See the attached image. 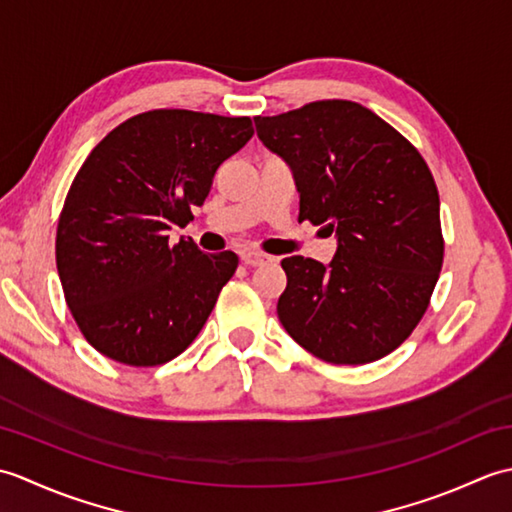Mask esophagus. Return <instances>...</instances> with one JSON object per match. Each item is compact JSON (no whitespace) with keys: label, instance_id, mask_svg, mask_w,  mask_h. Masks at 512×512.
I'll return each mask as SVG.
<instances>
[{"label":"esophagus","instance_id":"34e87169","mask_svg":"<svg viewBox=\"0 0 512 512\" xmlns=\"http://www.w3.org/2000/svg\"><path fill=\"white\" fill-rule=\"evenodd\" d=\"M268 255H264V253H255V250H246V253H242V262L246 264V266H262V264H266L268 262Z\"/></svg>","mask_w":512,"mask_h":512}]
</instances>
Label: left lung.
Listing matches in <instances>:
<instances>
[{"instance_id":"8db88e82","label":"left lung","mask_w":512,"mask_h":512,"mask_svg":"<svg viewBox=\"0 0 512 512\" xmlns=\"http://www.w3.org/2000/svg\"><path fill=\"white\" fill-rule=\"evenodd\" d=\"M255 127L292 169L299 222L323 224L339 242L328 266L301 255L281 262V325L325 363L365 365L394 352L427 312L444 257L427 162L352 101L255 116Z\"/></svg>"}]
</instances>
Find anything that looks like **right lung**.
Returning a JSON list of instances; mask_svg holds the SVG:
<instances>
[{
  "label": "right lung",
  "mask_w": 512,
  "mask_h": 512,
  "mask_svg": "<svg viewBox=\"0 0 512 512\" xmlns=\"http://www.w3.org/2000/svg\"><path fill=\"white\" fill-rule=\"evenodd\" d=\"M253 136L248 116L151 110L127 118L76 173L57 226L65 303L85 339L132 367L162 365L204 328L237 255L169 242L217 167Z\"/></svg>",
  "instance_id": "obj_1"
}]
</instances>
